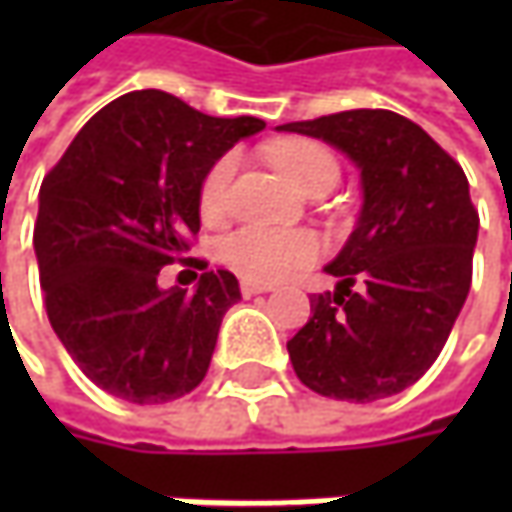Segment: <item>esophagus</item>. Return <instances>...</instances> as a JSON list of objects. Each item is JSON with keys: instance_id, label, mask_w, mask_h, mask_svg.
I'll return each instance as SVG.
<instances>
[{"instance_id": "34e87169", "label": "esophagus", "mask_w": 512, "mask_h": 512, "mask_svg": "<svg viewBox=\"0 0 512 512\" xmlns=\"http://www.w3.org/2000/svg\"><path fill=\"white\" fill-rule=\"evenodd\" d=\"M267 290H273L270 285H259V282H242V296H259V293H267Z\"/></svg>"}]
</instances>
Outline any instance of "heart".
Masks as SVG:
<instances>
[{
    "label": "heart",
    "instance_id": "heart-1",
    "mask_svg": "<svg viewBox=\"0 0 512 512\" xmlns=\"http://www.w3.org/2000/svg\"><path fill=\"white\" fill-rule=\"evenodd\" d=\"M267 159L287 182L316 193L339 182L342 165L336 153L313 139H290L267 148ZM239 170L236 153H222L202 176L199 185V213L207 225H219L233 207V182ZM319 259V239L307 230H273V227L247 225L230 233L222 242V262L247 282L273 285L290 273L313 265Z\"/></svg>",
    "mask_w": 512,
    "mask_h": 512
}]
</instances>
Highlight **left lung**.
<instances>
[{"label": "left lung", "instance_id": "1", "mask_svg": "<svg viewBox=\"0 0 512 512\" xmlns=\"http://www.w3.org/2000/svg\"><path fill=\"white\" fill-rule=\"evenodd\" d=\"M279 130L307 133L362 168L364 207L287 342L299 382L339 402H376L416 384L439 359L473 282L479 210L462 165L393 110H342Z\"/></svg>", "mask_w": 512, "mask_h": 512}]
</instances>
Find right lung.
I'll use <instances>...</instances> for the list:
<instances>
[{"label": "right lung", "mask_w": 512, "mask_h": 512, "mask_svg": "<svg viewBox=\"0 0 512 512\" xmlns=\"http://www.w3.org/2000/svg\"><path fill=\"white\" fill-rule=\"evenodd\" d=\"M256 116H207L165 90H133L90 116L39 187L33 247L50 327L90 382L133 404L182 399L205 379L230 270L185 253L205 170ZM202 269L193 294L162 291L165 264Z\"/></svg>", "instance_id": "1"}]
</instances>
